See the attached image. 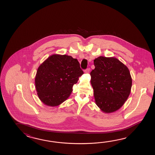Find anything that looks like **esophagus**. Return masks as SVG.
<instances>
[{
  "label": "esophagus",
  "instance_id": "esophagus-1",
  "mask_svg": "<svg viewBox=\"0 0 155 155\" xmlns=\"http://www.w3.org/2000/svg\"><path fill=\"white\" fill-rule=\"evenodd\" d=\"M90 68H87V69L85 70V73H90Z\"/></svg>",
  "mask_w": 155,
  "mask_h": 155
}]
</instances>
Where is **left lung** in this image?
<instances>
[{
  "label": "left lung",
  "mask_w": 155,
  "mask_h": 155,
  "mask_svg": "<svg viewBox=\"0 0 155 155\" xmlns=\"http://www.w3.org/2000/svg\"><path fill=\"white\" fill-rule=\"evenodd\" d=\"M90 73L96 104L109 114L120 109L129 97L132 78L129 69L115 57L99 56Z\"/></svg>",
  "instance_id": "left-lung-1"
}]
</instances>
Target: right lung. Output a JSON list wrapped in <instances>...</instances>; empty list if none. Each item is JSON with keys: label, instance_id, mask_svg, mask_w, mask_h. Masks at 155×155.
<instances>
[{"label": "right lung", "instance_id": "obj_1", "mask_svg": "<svg viewBox=\"0 0 155 155\" xmlns=\"http://www.w3.org/2000/svg\"><path fill=\"white\" fill-rule=\"evenodd\" d=\"M84 74L76 59L53 54L38 67L35 85L40 101L45 105H60L69 98L73 86Z\"/></svg>", "mask_w": 155, "mask_h": 155}]
</instances>
